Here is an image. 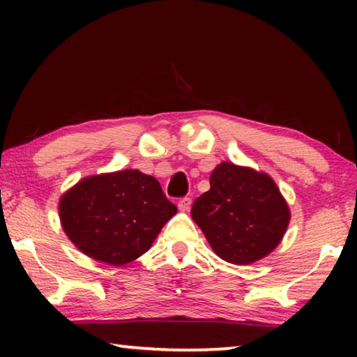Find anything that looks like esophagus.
<instances>
[{
    "label": "esophagus",
    "instance_id": "34e87169",
    "mask_svg": "<svg viewBox=\"0 0 357 357\" xmlns=\"http://www.w3.org/2000/svg\"><path fill=\"white\" fill-rule=\"evenodd\" d=\"M190 208H192V198L185 197V198L178 199V209H180V211L187 213V211H190Z\"/></svg>",
    "mask_w": 357,
    "mask_h": 357
}]
</instances>
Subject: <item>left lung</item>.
Here are the masks:
<instances>
[{
	"label": "left lung",
	"instance_id": "left-lung-1",
	"mask_svg": "<svg viewBox=\"0 0 357 357\" xmlns=\"http://www.w3.org/2000/svg\"><path fill=\"white\" fill-rule=\"evenodd\" d=\"M209 185L195 199L192 218L214 253L234 265H250L275 250L291 213L270 175L221 162Z\"/></svg>",
	"mask_w": 357,
	"mask_h": 357
}]
</instances>
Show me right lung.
Wrapping results in <instances>:
<instances>
[{
  "instance_id": "1",
  "label": "right lung",
  "mask_w": 357,
  "mask_h": 357,
  "mask_svg": "<svg viewBox=\"0 0 357 357\" xmlns=\"http://www.w3.org/2000/svg\"><path fill=\"white\" fill-rule=\"evenodd\" d=\"M63 231L87 257L121 266L143 255L177 213L160 183L139 170L92 175L60 199Z\"/></svg>"
}]
</instances>
